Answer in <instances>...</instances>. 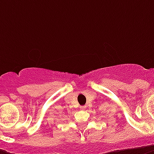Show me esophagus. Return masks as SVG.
Returning <instances> with one entry per match:
<instances>
[{
	"label": "esophagus",
	"instance_id": "esophagus-1",
	"mask_svg": "<svg viewBox=\"0 0 154 154\" xmlns=\"http://www.w3.org/2000/svg\"><path fill=\"white\" fill-rule=\"evenodd\" d=\"M81 109H82V110H85V109H86V105H82V106H81Z\"/></svg>",
	"mask_w": 154,
	"mask_h": 154
}]
</instances>
